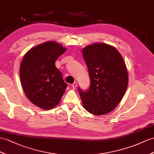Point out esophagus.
<instances>
[{
    "label": "esophagus",
    "mask_w": 154,
    "mask_h": 154,
    "mask_svg": "<svg viewBox=\"0 0 154 154\" xmlns=\"http://www.w3.org/2000/svg\"><path fill=\"white\" fill-rule=\"evenodd\" d=\"M76 88H77V82H75L74 84H72V88L73 89H76Z\"/></svg>",
    "instance_id": "1"
}]
</instances>
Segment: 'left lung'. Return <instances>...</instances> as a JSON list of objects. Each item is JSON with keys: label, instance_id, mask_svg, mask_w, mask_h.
<instances>
[{"label": "left lung", "instance_id": "8db88e82", "mask_svg": "<svg viewBox=\"0 0 154 154\" xmlns=\"http://www.w3.org/2000/svg\"><path fill=\"white\" fill-rule=\"evenodd\" d=\"M82 51L91 82L88 91L78 89L82 104L93 115L106 114L120 103L128 85L124 60L117 49L107 44L97 42Z\"/></svg>", "mask_w": 154, "mask_h": 154}]
</instances>
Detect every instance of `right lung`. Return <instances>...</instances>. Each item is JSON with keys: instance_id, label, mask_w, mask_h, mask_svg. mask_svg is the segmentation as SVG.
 I'll return each mask as SVG.
<instances>
[{"instance_id": "add662e5", "label": "right lung", "mask_w": 154, "mask_h": 154, "mask_svg": "<svg viewBox=\"0 0 154 154\" xmlns=\"http://www.w3.org/2000/svg\"><path fill=\"white\" fill-rule=\"evenodd\" d=\"M66 48L54 41L40 44L26 53L20 75L22 88L31 102L44 110H50L61 101L67 85L55 63Z\"/></svg>"}]
</instances>
